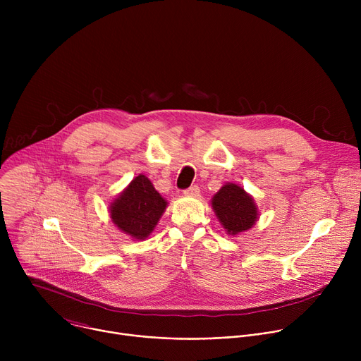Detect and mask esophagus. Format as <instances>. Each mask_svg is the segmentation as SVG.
<instances>
[{"label":"esophagus","mask_w":361,"mask_h":361,"mask_svg":"<svg viewBox=\"0 0 361 361\" xmlns=\"http://www.w3.org/2000/svg\"><path fill=\"white\" fill-rule=\"evenodd\" d=\"M184 195H185V197H192V198H195V197L200 195V188H198L197 185H192V187L184 190Z\"/></svg>","instance_id":"34e87169"}]
</instances>
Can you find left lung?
Wrapping results in <instances>:
<instances>
[{
  "label": "left lung",
  "mask_w": 361,
  "mask_h": 361,
  "mask_svg": "<svg viewBox=\"0 0 361 361\" xmlns=\"http://www.w3.org/2000/svg\"><path fill=\"white\" fill-rule=\"evenodd\" d=\"M212 207L228 235L252 228L259 220V207L241 185L226 183L212 198Z\"/></svg>",
  "instance_id": "1"
}]
</instances>
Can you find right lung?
<instances>
[{
    "instance_id": "add662e5",
    "label": "right lung",
    "mask_w": 361,
    "mask_h": 361,
    "mask_svg": "<svg viewBox=\"0 0 361 361\" xmlns=\"http://www.w3.org/2000/svg\"><path fill=\"white\" fill-rule=\"evenodd\" d=\"M167 200L154 188L152 183L138 174L110 202V219L133 240L148 238L167 209Z\"/></svg>"
}]
</instances>
